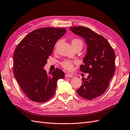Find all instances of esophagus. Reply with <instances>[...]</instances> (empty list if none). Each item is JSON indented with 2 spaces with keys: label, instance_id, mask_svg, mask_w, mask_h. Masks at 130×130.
Returning <instances> with one entry per match:
<instances>
[{
  "label": "esophagus",
  "instance_id": "obj_1",
  "mask_svg": "<svg viewBox=\"0 0 130 130\" xmlns=\"http://www.w3.org/2000/svg\"><path fill=\"white\" fill-rule=\"evenodd\" d=\"M65 77L66 78H69V77H70V78L72 77H72H73V76L71 74H70V73H66V75H65Z\"/></svg>",
  "mask_w": 130,
  "mask_h": 130
}]
</instances>
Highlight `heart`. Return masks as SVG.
Listing matches in <instances>:
<instances>
[{
    "instance_id": "1",
    "label": "heart",
    "mask_w": 130,
    "mask_h": 130,
    "mask_svg": "<svg viewBox=\"0 0 130 130\" xmlns=\"http://www.w3.org/2000/svg\"><path fill=\"white\" fill-rule=\"evenodd\" d=\"M72 45L73 46V48L77 47H83V42L79 39L75 38L73 39L71 42ZM73 62L70 60H65L61 63V65L62 67L64 68L65 70L68 71H71L73 69Z\"/></svg>"
}]
</instances>
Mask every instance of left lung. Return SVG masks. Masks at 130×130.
<instances>
[{"instance_id": "obj_1", "label": "left lung", "mask_w": 130, "mask_h": 130, "mask_svg": "<svg viewBox=\"0 0 130 130\" xmlns=\"http://www.w3.org/2000/svg\"><path fill=\"white\" fill-rule=\"evenodd\" d=\"M74 34L81 37L87 45V52L83 60L80 71L89 74L82 78V84L77 94L88 100L105 93L115 73V54L104 37L90 29L82 26L71 27Z\"/></svg>"}]
</instances>
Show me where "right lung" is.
Masks as SVG:
<instances>
[{
  "label": "right lung",
  "mask_w": 130,
  "mask_h": 130,
  "mask_svg": "<svg viewBox=\"0 0 130 130\" xmlns=\"http://www.w3.org/2000/svg\"><path fill=\"white\" fill-rule=\"evenodd\" d=\"M65 28L45 27L25 37L14 54V74L23 91L33 101L42 103L55 93L58 80L64 73L56 68L47 73L43 67L53 52L57 41L66 33Z\"/></svg>",
  "instance_id": "add662e5"
}]
</instances>
